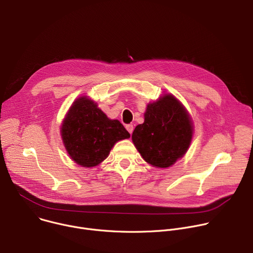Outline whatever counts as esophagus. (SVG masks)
<instances>
[{"label":"esophagus","instance_id":"obj_1","mask_svg":"<svg viewBox=\"0 0 253 253\" xmlns=\"http://www.w3.org/2000/svg\"><path fill=\"white\" fill-rule=\"evenodd\" d=\"M126 129H127V131H128L130 134H132V132H133V125H132V124H127V125H126Z\"/></svg>","mask_w":253,"mask_h":253}]
</instances>
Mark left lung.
<instances>
[{"label": "left lung", "instance_id": "left-lung-1", "mask_svg": "<svg viewBox=\"0 0 253 253\" xmlns=\"http://www.w3.org/2000/svg\"><path fill=\"white\" fill-rule=\"evenodd\" d=\"M192 133L185 108L174 96L165 95L147 106L144 123L136 126L132 140L144 160L166 168L185 154Z\"/></svg>", "mask_w": 253, "mask_h": 253}]
</instances>
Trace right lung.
<instances>
[{
    "label": "right lung",
    "mask_w": 253,
    "mask_h": 253,
    "mask_svg": "<svg viewBox=\"0 0 253 253\" xmlns=\"http://www.w3.org/2000/svg\"><path fill=\"white\" fill-rule=\"evenodd\" d=\"M61 134L71 158L83 167L98 165L117 141L130 137L120 121L108 118L96 103L85 97L71 106Z\"/></svg>",
    "instance_id": "right-lung-1"
}]
</instances>
